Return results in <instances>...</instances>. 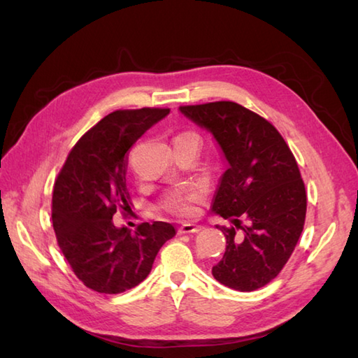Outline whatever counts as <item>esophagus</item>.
Segmentation results:
<instances>
[{"mask_svg":"<svg viewBox=\"0 0 358 358\" xmlns=\"http://www.w3.org/2000/svg\"><path fill=\"white\" fill-rule=\"evenodd\" d=\"M201 231V226L199 224H194V223H185L178 227V232L180 234H195V232H200Z\"/></svg>","mask_w":358,"mask_h":358,"instance_id":"obj_1","label":"esophagus"}]
</instances>
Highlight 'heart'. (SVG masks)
<instances>
[{"mask_svg":"<svg viewBox=\"0 0 358 358\" xmlns=\"http://www.w3.org/2000/svg\"><path fill=\"white\" fill-rule=\"evenodd\" d=\"M203 191L200 187H194L185 195H178L169 203V208L181 215H189L194 210V203L201 199Z\"/></svg>","mask_w":358,"mask_h":358,"instance_id":"b5f03b06","label":"heart"}]
</instances>
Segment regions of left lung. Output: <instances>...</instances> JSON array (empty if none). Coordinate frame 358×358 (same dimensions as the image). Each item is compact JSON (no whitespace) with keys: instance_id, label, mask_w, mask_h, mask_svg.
Listing matches in <instances>:
<instances>
[{"instance_id":"1","label":"left lung","mask_w":358,"mask_h":358,"mask_svg":"<svg viewBox=\"0 0 358 358\" xmlns=\"http://www.w3.org/2000/svg\"><path fill=\"white\" fill-rule=\"evenodd\" d=\"M180 112L212 134L227 162L212 212L231 226H217L226 250L212 275L235 291H255L283 269L305 226L299 164L277 129L237 103L180 106Z\"/></svg>"}]
</instances>
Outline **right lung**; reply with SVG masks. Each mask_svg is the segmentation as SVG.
<instances>
[{
    "label": "right lung",
    "instance_id": "obj_1",
    "mask_svg": "<svg viewBox=\"0 0 358 358\" xmlns=\"http://www.w3.org/2000/svg\"><path fill=\"white\" fill-rule=\"evenodd\" d=\"M169 109L115 110L81 136L59 171L52 196V223L58 246L85 286L120 294L149 275L155 257L175 227L141 223L136 231L117 227V209L131 210L126 186L127 152Z\"/></svg>",
    "mask_w": 358,
    "mask_h": 358
}]
</instances>
